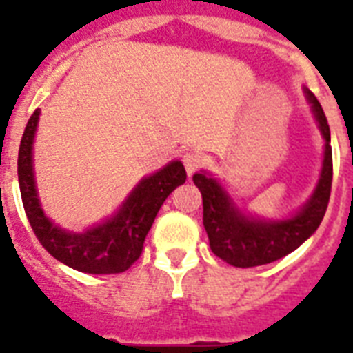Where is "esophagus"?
I'll return each mask as SVG.
<instances>
[{"instance_id":"34e87169","label":"esophagus","mask_w":353,"mask_h":353,"mask_svg":"<svg viewBox=\"0 0 353 353\" xmlns=\"http://www.w3.org/2000/svg\"><path fill=\"white\" fill-rule=\"evenodd\" d=\"M201 154L198 152H187V154L183 155V165L187 168L188 176H192L194 172L198 170L199 166H201Z\"/></svg>"}]
</instances>
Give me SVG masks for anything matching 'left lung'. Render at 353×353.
<instances>
[{
    "mask_svg": "<svg viewBox=\"0 0 353 353\" xmlns=\"http://www.w3.org/2000/svg\"><path fill=\"white\" fill-rule=\"evenodd\" d=\"M307 104L324 139V157L317 187L295 214L268 220L241 210L225 187L207 170L194 174V183L203 198V225L216 256L234 268H256L290 254L317 231L332 192V146L330 126L321 102L304 88Z\"/></svg>",
    "mask_w": 353,
    "mask_h": 353,
    "instance_id": "1",
    "label": "left lung"
}]
</instances>
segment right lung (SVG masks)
<instances>
[{
  "instance_id": "add662e5",
  "label": "right lung",
  "mask_w": 353,
  "mask_h": 353,
  "mask_svg": "<svg viewBox=\"0 0 353 353\" xmlns=\"http://www.w3.org/2000/svg\"><path fill=\"white\" fill-rule=\"evenodd\" d=\"M40 110L25 126L18 154V181L25 214L36 238L58 262L90 274H115L126 271L143 252L144 238L165 199L187 179L181 161H172L152 176L143 177L130 196L108 220L82 232L54 225L41 209L36 190L32 144Z\"/></svg>"
}]
</instances>
